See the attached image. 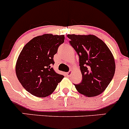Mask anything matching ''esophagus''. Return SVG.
Listing matches in <instances>:
<instances>
[{
	"instance_id": "esophagus-1",
	"label": "esophagus",
	"mask_w": 129,
	"mask_h": 129,
	"mask_svg": "<svg viewBox=\"0 0 129 129\" xmlns=\"http://www.w3.org/2000/svg\"><path fill=\"white\" fill-rule=\"evenodd\" d=\"M72 71H69V72L66 73V75H67V77H70L71 75V74H72Z\"/></svg>"
}]
</instances>
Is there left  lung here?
<instances>
[{"label":"left lung","mask_w":129,"mask_h":129,"mask_svg":"<svg viewBox=\"0 0 129 129\" xmlns=\"http://www.w3.org/2000/svg\"><path fill=\"white\" fill-rule=\"evenodd\" d=\"M70 44L79 56L82 80L75 85L86 97L102 93L111 82L115 71L112 53L104 42L93 35L68 34Z\"/></svg>","instance_id":"8db88e82"}]
</instances>
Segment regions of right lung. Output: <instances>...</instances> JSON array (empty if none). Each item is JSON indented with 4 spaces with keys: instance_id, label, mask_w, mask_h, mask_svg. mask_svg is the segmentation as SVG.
<instances>
[{
    "instance_id": "add662e5",
    "label": "right lung",
    "mask_w": 129,
    "mask_h": 129,
    "mask_svg": "<svg viewBox=\"0 0 129 129\" xmlns=\"http://www.w3.org/2000/svg\"><path fill=\"white\" fill-rule=\"evenodd\" d=\"M64 39L63 35L45 34L30 40L20 52L15 73L23 87L33 95H50L64 77L52 67L54 55Z\"/></svg>"
}]
</instances>
